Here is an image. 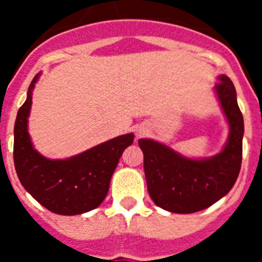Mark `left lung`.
<instances>
[{"instance_id": "1", "label": "left lung", "mask_w": 262, "mask_h": 262, "mask_svg": "<svg viewBox=\"0 0 262 262\" xmlns=\"http://www.w3.org/2000/svg\"><path fill=\"white\" fill-rule=\"evenodd\" d=\"M219 80L215 90L230 123V138L221 154L211 159L191 160L149 139L139 140L144 155L148 193L161 209L177 214L205 210L226 195L237 180L244 120L232 81L227 76Z\"/></svg>"}]
</instances>
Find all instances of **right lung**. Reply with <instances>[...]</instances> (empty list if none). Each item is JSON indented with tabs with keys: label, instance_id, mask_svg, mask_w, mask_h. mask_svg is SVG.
Wrapping results in <instances>:
<instances>
[{
	"label": "right lung",
	"instance_id": "1",
	"mask_svg": "<svg viewBox=\"0 0 262 262\" xmlns=\"http://www.w3.org/2000/svg\"><path fill=\"white\" fill-rule=\"evenodd\" d=\"M18 110L14 126V165L22 186L41 206L55 214L77 215L98 207L105 200L120 156L133 144L134 135L118 136L67 160H50L32 148L27 133L31 92Z\"/></svg>",
	"mask_w": 262,
	"mask_h": 262
}]
</instances>
